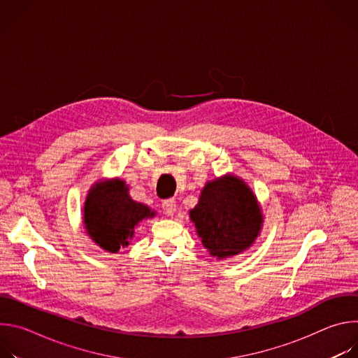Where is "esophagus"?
Wrapping results in <instances>:
<instances>
[{
    "label": "esophagus",
    "mask_w": 358,
    "mask_h": 358,
    "mask_svg": "<svg viewBox=\"0 0 358 358\" xmlns=\"http://www.w3.org/2000/svg\"><path fill=\"white\" fill-rule=\"evenodd\" d=\"M163 210L166 213V215H174L176 210H177V203H176V199L174 198H169V199H164L163 201Z\"/></svg>",
    "instance_id": "obj_1"
}]
</instances>
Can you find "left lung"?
Here are the masks:
<instances>
[{"label": "left lung", "instance_id": "left-lung-1", "mask_svg": "<svg viewBox=\"0 0 358 358\" xmlns=\"http://www.w3.org/2000/svg\"><path fill=\"white\" fill-rule=\"evenodd\" d=\"M189 217L202 245L218 259L249 248L262 225V214L252 191L243 181L229 176L206 185Z\"/></svg>", "mask_w": 358, "mask_h": 358}]
</instances>
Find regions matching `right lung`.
<instances>
[{"label":"right lung","mask_w":358,"mask_h":358,"mask_svg":"<svg viewBox=\"0 0 358 358\" xmlns=\"http://www.w3.org/2000/svg\"><path fill=\"white\" fill-rule=\"evenodd\" d=\"M124 181L94 184L85 202V228L89 236L105 250L117 252L133 238L134 227L155 211L130 198Z\"/></svg>","instance_id":"1"}]
</instances>
